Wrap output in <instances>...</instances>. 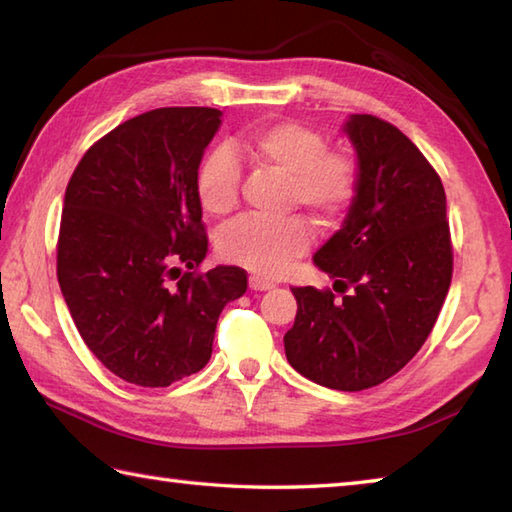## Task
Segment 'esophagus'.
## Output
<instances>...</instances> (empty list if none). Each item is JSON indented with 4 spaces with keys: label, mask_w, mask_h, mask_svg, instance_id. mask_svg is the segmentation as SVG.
I'll use <instances>...</instances> for the list:
<instances>
[{
    "label": "esophagus",
    "mask_w": 512,
    "mask_h": 512,
    "mask_svg": "<svg viewBox=\"0 0 512 512\" xmlns=\"http://www.w3.org/2000/svg\"><path fill=\"white\" fill-rule=\"evenodd\" d=\"M248 286H250V290H255V292H264V290H273L275 288L273 281H268L264 277H257V275H253V277L248 279Z\"/></svg>",
    "instance_id": "1"
}]
</instances>
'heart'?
I'll return each instance as SVG.
<instances>
[{
  "label": "heart",
  "instance_id": "1",
  "mask_svg": "<svg viewBox=\"0 0 512 512\" xmlns=\"http://www.w3.org/2000/svg\"><path fill=\"white\" fill-rule=\"evenodd\" d=\"M246 156L259 167L286 176L284 204L303 206L314 222L334 226L350 211L358 193V165L343 149H330L317 129L299 121H270L242 138ZM202 209L215 217L231 215L239 206L242 162L228 145H217L204 156L195 176ZM312 244V231L301 215L281 220L246 217L220 235L217 250L250 273L277 277Z\"/></svg>",
  "mask_w": 512,
  "mask_h": 512
}]
</instances>
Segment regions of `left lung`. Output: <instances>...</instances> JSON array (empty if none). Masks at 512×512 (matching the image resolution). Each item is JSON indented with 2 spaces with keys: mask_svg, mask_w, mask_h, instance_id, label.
<instances>
[{
  "mask_svg": "<svg viewBox=\"0 0 512 512\" xmlns=\"http://www.w3.org/2000/svg\"><path fill=\"white\" fill-rule=\"evenodd\" d=\"M358 193L317 255L335 290L292 288L288 363L312 383L361 391L398 374L438 321L453 275L442 180L398 127L354 114Z\"/></svg>",
  "mask_w": 512,
  "mask_h": 512,
  "instance_id": "1",
  "label": "left lung"
}]
</instances>
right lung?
Returning a JSON list of instances; mask_svg holds the SVG:
<instances>
[{
	"mask_svg": "<svg viewBox=\"0 0 512 512\" xmlns=\"http://www.w3.org/2000/svg\"><path fill=\"white\" fill-rule=\"evenodd\" d=\"M213 107H160L85 151L65 189L57 277L81 339L118 378L169 387L209 363L246 270L202 273L209 248L195 176ZM185 270H181V266Z\"/></svg>",
	"mask_w": 512,
	"mask_h": 512,
	"instance_id": "right-lung-1",
	"label": "right lung"
}]
</instances>
